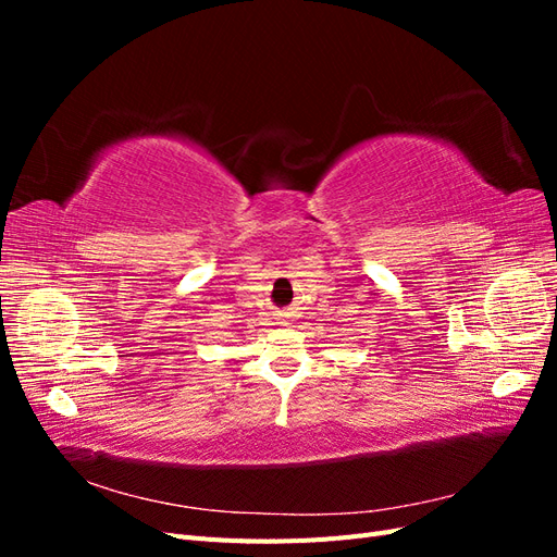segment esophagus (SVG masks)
I'll return each mask as SVG.
<instances>
[{
  "instance_id": "1",
  "label": "esophagus",
  "mask_w": 557,
  "mask_h": 557,
  "mask_svg": "<svg viewBox=\"0 0 557 557\" xmlns=\"http://www.w3.org/2000/svg\"><path fill=\"white\" fill-rule=\"evenodd\" d=\"M283 318H285V315H283Z\"/></svg>"
}]
</instances>
